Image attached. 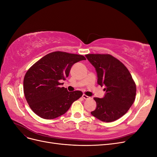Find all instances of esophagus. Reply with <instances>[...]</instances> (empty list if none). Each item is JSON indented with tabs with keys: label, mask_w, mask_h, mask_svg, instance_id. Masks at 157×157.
I'll use <instances>...</instances> for the list:
<instances>
[{
	"label": "esophagus",
	"mask_w": 157,
	"mask_h": 157,
	"mask_svg": "<svg viewBox=\"0 0 157 157\" xmlns=\"http://www.w3.org/2000/svg\"><path fill=\"white\" fill-rule=\"evenodd\" d=\"M82 98H83L84 99H90V97H88V96H86V95H85V94H83V95H82Z\"/></svg>",
	"instance_id": "esophagus-1"
}]
</instances>
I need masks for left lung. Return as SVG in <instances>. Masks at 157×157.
Returning <instances> with one entry per match:
<instances>
[{
    "instance_id": "8db88e82",
    "label": "left lung",
    "mask_w": 157,
    "mask_h": 157,
    "mask_svg": "<svg viewBox=\"0 0 157 157\" xmlns=\"http://www.w3.org/2000/svg\"><path fill=\"white\" fill-rule=\"evenodd\" d=\"M96 69L98 84L105 86L103 98H94L97 107L92 115L103 122H110L122 117L134 103L136 86L126 66L109 54H87Z\"/></svg>"
}]
</instances>
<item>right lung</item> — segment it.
Instances as JSON below:
<instances>
[{"label":"right lung","mask_w":157,"mask_h":157,"mask_svg":"<svg viewBox=\"0 0 157 157\" xmlns=\"http://www.w3.org/2000/svg\"><path fill=\"white\" fill-rule=\"evenodd\" d=\"M85 59L82 55L58 51L46 55L31 66L23 80V92L36 115L54 119L65 114L82 96L81 91L68 92L60 85L68 77L71 67Z\"/></svg>","instance_id":"right-lung-1"}]
</instances>
